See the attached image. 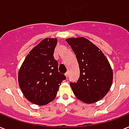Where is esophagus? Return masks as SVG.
<instances>
[{"mask_svg": "<svg viewBox=\"0 0 129 129\" xmlns=\"http://www.w3.org/2000/svg\"><path fill=\"white\" fill-rule=\"evenodd\" d=\"M65 76H66V77H67V78H68V76H69V74H68V73H66Z\"/></svg>", "mask_w": 129, "mask_h": 129, "instance_id": "esophagus-1", "label": "esophagus"}]
</instances>
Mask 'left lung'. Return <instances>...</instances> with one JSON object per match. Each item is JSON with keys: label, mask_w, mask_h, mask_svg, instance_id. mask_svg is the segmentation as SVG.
Instances as JSON below:
<instances>
[{"label": "left lung", "mask_w": 129, "mask_h": 129, "mask_svg": "<svg viewBox=\"0 0 129 129\" xmlns=\"http://www.w3.org/2000/svg\"><path fill=\"white\" fill-rule=\"evenodd\" d=\"M75 54L80 76L77 83H70L75 96L87 104L96 102L105 96L112 84L111 66L99 48L87 39L66 40Z\"/></svg>", "instance_id": "left-lung-1"}]
</instances>
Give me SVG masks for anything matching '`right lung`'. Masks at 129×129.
Returning a JSON list of instances; mask_svg holds the SVG:
<instances>
[{"mask_svg": "<svg viewBox=\"0 0 129 129\" xmlns=\"http://www.w3.org/2000/svg\"><path fill=\"white\" fill-rule=\"evenodd\" d=\"M56 38H46L35 46L25 58L18 74L24 96L34 104L44 106L55 98L66 77L60 73L54 57Z\"/></svg>", "mask_w": 129, "mask_h": 129, "instance_id": "obj_1", "label": "right lung"}]
</instances>
